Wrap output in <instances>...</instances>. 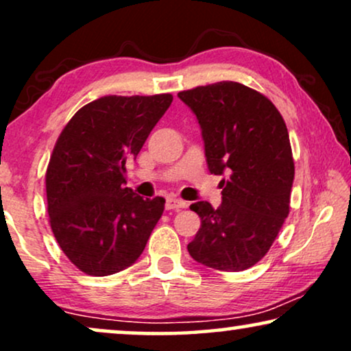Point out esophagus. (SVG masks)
I'll use <instances>...</instances> for the list:
<instances>
[{
  "instance_id": "34e87169",
  "label": "esophagus",
  "mask_w": 351,
  "mask_h": 351,
  "mask_svg": "<svg viewBox=\"0 0 351 351\" xmlns=\"http://www.w3.org/2000/svg\"><path fill=\"white\" fill-rule=\"evenodd\" d=\"M182 208H186V201L177 199V198H167L166 199V209L167 210H171V209H182Z\"/></svg>"
}]
</instances>
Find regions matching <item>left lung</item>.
I'll list each match as a JSON object with an SVG mask.
<instances>
[{"label":"left lung","mask_w":351,"mask_h":351,"mask_svg":"<svg viewBox=\"0 0 351 351\" xmlns=\"http://www.w3.org/2000/svg\"><path fill=\"white\" fill-rule=\"evenodd\" d=\"M196 114L210 174L222 204L198 201L190 209L201 227L186 249L196 262L220 271L256 265L289 215L294 160L285 119L270 99L234 81L182 90Z\"/></svg>","instance_id":"obj_1"}]
</instances>
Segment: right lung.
Returning <instances> with one entry per match:
<instances>
[{
    "mask_svg": "<svg viewBox=\"0 0 351 351\" xmlns=\"http://www.w3.org/2000/svg\"><path fill=\"white\" fill-rule=\"evenodd\" d=\"M171 102V94L105 95L80 108L57 138L47 214L60 249L86 275L131 267L161 219L165 198L136 195L124 172Z\"/></svg>",
    "mask_w": 351,
    "mask_h": 351,
    "instance_id": "1",
    "label": "right lung"
}]
</instances>
